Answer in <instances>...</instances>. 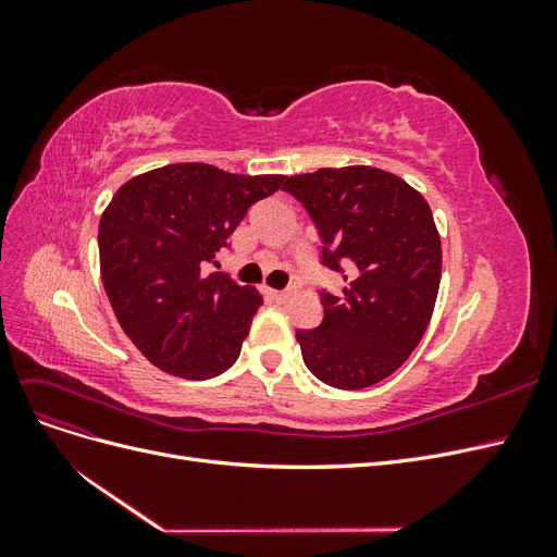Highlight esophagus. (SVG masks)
<instances>
[{
    "instance_id": "34e87169",
    "label": "esophagus",
    "mask_w": 557,
    "mask_h": 557,
    "mask_svg": "<svg viewBox=\"0 0 557 557\" xmlns=\"http://www.w3.org/2000/svg\"><path fill=\"white\" fill-rule=\"evenodd\" d=\"M269 295H272V299H276V301L288 299V290H269Z\"/></svg>"
}]
</instances>
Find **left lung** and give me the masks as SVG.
<instances>
[{
  "label": "left lung",
  "instance_id": "left-lung-1",
  "mask_svg": "<svg viewBox=\"0 0 557 557\" xmlns=\"http://www.w3.org/2000/svg\"><path fill=\"white\" fill-rule=\"evenodd\" d=\"M283 190L311 215L320 262L346 281L342 295L320 290V325L297 330L301 360L342 391L387 379L423 339L440 293L442 242L428 201L376 166L290 176Z\"/></svg>",
  "mask_w": 557,
  "mask_h": 557
}]
</instances>
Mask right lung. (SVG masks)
<instances>
[{"instance_id":"add662e5","label":"right lung","mask_w":557,"mask_h":557,"mask_svg":"<svg viewBox=\"0 0 557 557\" xmlns=\"http://www.w3.org/2000/svg\"><path fill=\"white\" fill-rule=\"evenodd\" d=\"M285 176H242L211 164L160 166L127 181L99 221V267L117 323L162 372L205 381L239 358L262 297L215 252Z\"/></svg>"}]
</instances>
